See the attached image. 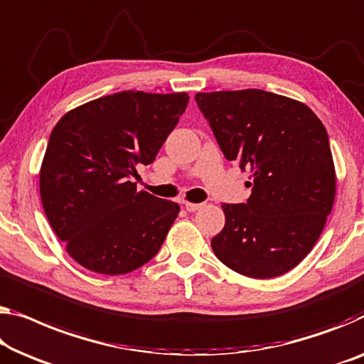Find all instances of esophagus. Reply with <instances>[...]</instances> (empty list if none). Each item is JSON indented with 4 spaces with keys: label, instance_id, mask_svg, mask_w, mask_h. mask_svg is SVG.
Instances as JSON below:
<instances>
[{
    "label": "esophagus",
    "instance_id": "obj_1",
    "mask_svg": "<svg viewBox=\"0 0 364 364\" xmlns=\"http://www.w3.org/2000/svg\"><path fill=\"white\" fill-rule=\"evenodd\" d=\"M184 208H186V210H189V213H196L198 209L203 208V203H188V200H184Z\"/></svg>",
    "mask_w": 364,
    "mask_h": 364
}]
</instances>
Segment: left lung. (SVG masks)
Returning <instances> with one entry per match:
<instances>
[{"label":"left lung","mask_w":364,"mask_h":364,"mask_svg":"<svg viewBox=\"0 0 364 364\" xmlns=\"http://www.w3.org/2000/svg\"><path fill=\"white\" fill-rule=\"evenodd\" d=\"M227 160L252 173L247 203L222 204L225 225L210 247L248 278L297 267L321 237L335 199L327 130L311 107L263 90L198 93Z\"/></svg>","instance_id":"left-lung-1"}]
</instances>
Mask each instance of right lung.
<instances>
[{
	"label": "right lung",
	"instance_id": "add662e5",
	"mask_svg": "<svg viewBox=\"0 0 364 364\" xmlns=\"http://www.w3.org/2000/svg\"><path fill=\"white\" fill-rule=\"evenodd\" d=\"M186 93L121 91L57 122L41 166L46 215L70 257L100 274H126L155 257L180 205L137 191L188 106Z\"/></svg>",
	"mask_w": 364,
	"mask_h": 364
}]
</instances>
